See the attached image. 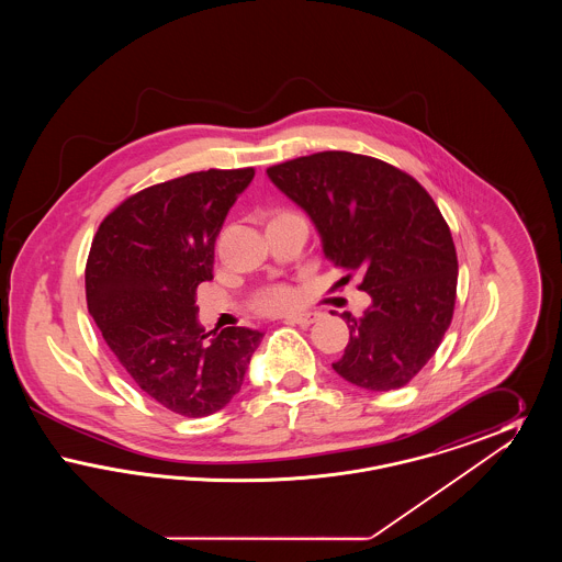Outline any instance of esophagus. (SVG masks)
Masks as SVG:
<instances>
[{"label":"esophagus","instance_id":"obj_1","mask_svg":"<svg viewBox=\"0 0 562 562\" xmlns=\"http://www.w3.org/2000/svg\"><path fill=\"white\" fill-rule=\"evenodd\" d=\"M321 312H305V314H294V316H286L289 324H299V326H310L316 321H321Z\"/></svg>","mask_w":562,"mask_h":562}]
</instances>
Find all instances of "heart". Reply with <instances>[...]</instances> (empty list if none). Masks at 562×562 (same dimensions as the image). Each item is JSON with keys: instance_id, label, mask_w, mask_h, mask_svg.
I'll return each mask as SVG.
<instances>
[{"instance_id": "b5f03b06", "label": "heart", "mask_w": 562, "mask_h": 562, "mask_svg": "<svg viewBox=\"0 0 562 562\" xmlns=\"http://www.w3.org/2000/svg\"><path fill=\"white\" fill-rule=\"evenodd\" d=\"M252 305L263 314H280L296 305V293L289 284H271L255 294Z\"/></svg>"}]
</instances>
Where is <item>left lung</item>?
<instances>
[{
	"label": "left lung",
	"mask_w": 562,
	"mask_h": 562,
	"mask_svg": "<svg viewBox=\"0 0 562 562\" xmlns=\"http://www.w3.org/2000/svg\"><path fill=\"white\" fill-rule=\"evenodd\" d=\"M276 188L321 234L324 257L362 271L360 318L344 312L349 344L333 364L346 381L387 392L436 353L453 321L457 252L447 221L411 175L349 151H321L268 168Z\"/></svg>",
	"instance_id": "1"
}]
</instances>
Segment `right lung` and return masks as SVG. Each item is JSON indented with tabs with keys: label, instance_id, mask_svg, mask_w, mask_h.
<instances>
[{
	"label": "right lung",
	"instance_id": "right-lung-1",
	"mask_svg": "<svg viewBox=\"0 0 562 562\" xmlns=\"http://www.w3.org/2000/svg\"><path fill=\"white\" fill-rule=\"evenodd\" d=\"M255 168L202 170L143 189L105 216L86 263V301L109 349L164 408L206 417L240 392L263 333L209 337L195 291L213 280L214 241Z\"/></svg>",
	"mask_w": 562,
	"mask_h": 562
}]
</instances>
